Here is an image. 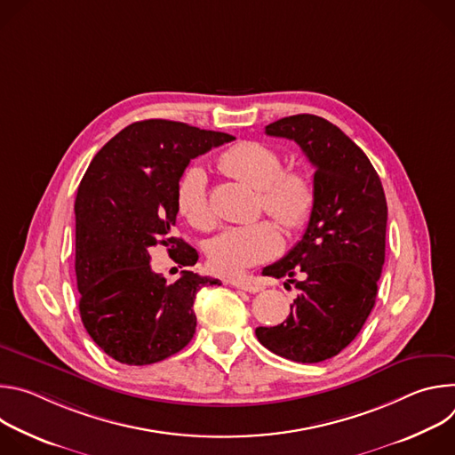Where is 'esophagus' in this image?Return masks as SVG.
<instances>
[{
    "label": "esophagus",
    "mask_w": 455,
    "mask_h": 455,
    "mask_svg": "<svg viewBox=\"0 0 455 455\" xmlns=\"http://www.w3.org/2000/svg\"><path fill=\"white\" fill-rule=\"evenodd\" d=\"M230 284L235 286V288H239V290L250 291V293L263 291V284H259V283L253 281V279H237V281H230Z\"/></svg>",
    "instance_id": "34e87169"
}]
</instances>
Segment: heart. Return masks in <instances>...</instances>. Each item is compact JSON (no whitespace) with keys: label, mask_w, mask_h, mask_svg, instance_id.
I'll return each mask as SVG.
<instances>
[{"label":"heart","mask_w":455,"mask_h":455,"mask_svg":"<svg viewBox=\"0 0 455 455\" xmlns=\"http://www.w3.org/2000/svg\"><path fill=\"white\" fill-rule=\"evenodd\" d=\"M221 171L259 190V209L286 230H302L315 211V183L302 169H283V156L261 142H239L221 153ZM180 214L200 230L212 228L216 214L209 196V178L202 165H188L176 185ZM283 239L272 221H255L223 230L207 246L211 268L239 277L281 251Z\"/></svg>","instance_id":"heart-1"}]
</instances>
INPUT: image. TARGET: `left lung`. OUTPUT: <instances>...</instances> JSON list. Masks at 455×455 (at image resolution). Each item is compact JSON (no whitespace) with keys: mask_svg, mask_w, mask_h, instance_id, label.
<instances>
[{"mask_svg":"<svg viewBox=\"0 0 455 455\" xmlns=\"http://www.w3.org/2000/svg\"><path fill=\"white\" fill-rule=\"evenodd\" d=\"M267 135L300 146L315 167L316 200L300 241L263 270L295 283L291 311L255 335L283 358L316 363L346 349L374 307L385 263V192L365 153L326 118L286 116L267 125Z\"/></svg>","mask_w":455,"mask_h":455,"instance_id":"obj_1","label":"left lung"}]
</instances>
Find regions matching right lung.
<instances>
[{"label": "right lung", "mask_w": 455, "mask_h": 455, "mask_svg": "<svg viewBox=\"0 0 455 455\" xmlns=\"http://www.w3.org/2000/svg\"><path fill=\"white\" fill-rule=\"evenodd\" d=\"M234 137L151 118L124 127L92 160L76 198V275L81 320L93 342L125 365H149L181 351L196 331L194 299L221 284L183 270L169 283L151 270L164 244L174 263L198 251L172 235L176 185L188 162Z\"/></svg>", "instance_id": "right-lung-1"}]
</instances>
